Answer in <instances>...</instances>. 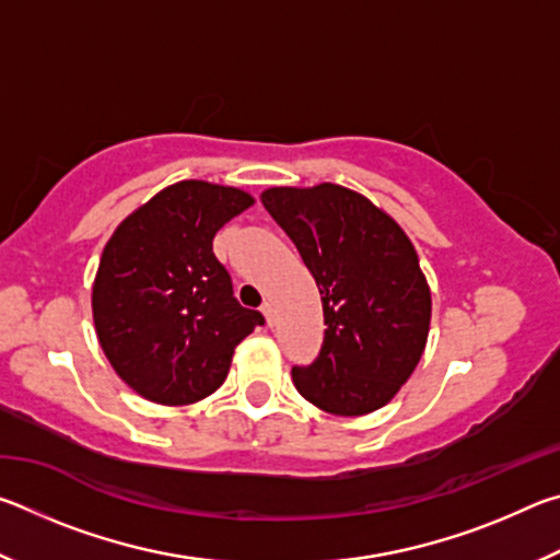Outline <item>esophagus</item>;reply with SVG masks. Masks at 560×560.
Masks as SVG:
<instances>
[{
	"label": "esophagus",
	"instance_id": "obj_1",
	"mask_svg": "<svg viewBox=\"0 0 560 560\" xmlns=\"http://www.w3.org/2000/svg\"><path fill=\"white\" fill-rule=\"evenodd\" d=\"M261 314H264V318H267V324H269V326H273V306H271L269 301H264Z\"/></svg>",
	"mask_w": 560,
	"mask_h": 560
}]
</instances>
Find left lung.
<instances>
[{
	"instance_id": "obj_1",
	"label": "left lung",
	"mask_w": 560,
	"mask_h": 560,
	"mask_svg": "<svg viewBox=\"0 0 560 560\" xmlns=\"http://www.w3.org/2000/svg\"><path fill=\"white\" fill-rule=\"evenodd\" d=\"M267 212L296 244L324 303V346L296 390L320 410L358 417L381 410L420 363L432 299L412 242L368 197L324 183L271 187Z\"/></svg>"
}]
</instances>
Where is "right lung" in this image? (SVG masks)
<instances>
[{
    "mask_svg": "<svg viewBox=\"0 0 560 560\" xmlns=\"http://www.w3.org/2000/svg\"><path fill=\"white\" fill-rule=\"evenodd\" d=\"M254 205L244 189L183 179L118 224L93 281V324L113 371L158 405H192L230 373L264 326L234 299L212 240Z\"/></svg>",
    "mask_w": 560,
    "mask_h": 560,
    "instance_id": "right-lung-1",
    "label": "right lung"
}]
</instances>
